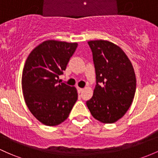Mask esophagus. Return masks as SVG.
I'll use <instances>...</instances> for the list:
<instances>
[{
	"mask_svg": "<svg viewBox=\"0 0 158 158\" xmlns=\"http://www.w3.org/2000/svg\"><path fill=\"white\" fill-rule=\"evenodd\" d=\"M83 90H84V89H83V88H81V87H77V92H78L79 93L82 92Z\"/></svg>",
	"mask_w": 158,
	"mask_h": 158,
	"instance_id": "esophagus-1",
	"label": "esophagus"
}]
</instances>
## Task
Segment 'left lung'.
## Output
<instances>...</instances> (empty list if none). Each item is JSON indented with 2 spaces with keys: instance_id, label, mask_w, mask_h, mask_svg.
I'll list each match as a JSON object with an SVG mask.
<instances>
[{
  "instance_id": "left-lung-1",
  "label": "left lung",
  "mask_w": 158,
  "mask_h": 158,
  "mask_svg": "<svg viewBox=\"0 0 158 158\" xmlns=\"http://www.w3.org/2000/svg\"><path fill=\"white\" fill-rule=\"evenodd\" d=\"M93 52L96 85L86 106L95 119L113 123L131 106L136 80L131 62L119 46L105 40L88 41Z\"/></svg>"
}]
</instances>
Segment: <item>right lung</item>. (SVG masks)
<instances>
[{"label":"right lung","mask_w":158,"mask_h":158,"mask_svg":"<svg viewBox=\"0 0 158 158\" xmlns=\"http://www.w3.org/2000/svg\"><path fill=\"white\" fill-rule=\"evenodd\" d=\"M77 47V43L47 40L25 61L22 74L25 102L35 118L47 126L65 121L77 100L75 86L58 82Z\"/></svg>","instance_id":"1"}]
</instances>
